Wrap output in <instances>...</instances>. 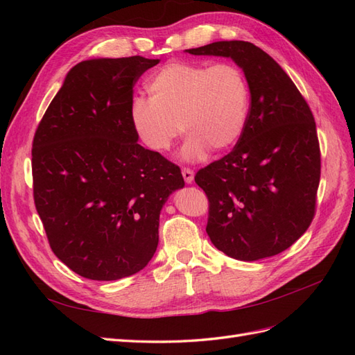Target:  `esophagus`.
Masks as SVG:
<instances>
[{"mask_svg":"<svg viewBox=\"0 0 355 355\" xmlns=\"http://www.w3.org/2000/svg\"><path fill=\"white\" fill-rule=\"evenodd\" d=\"M182 176H184L187 184H192V182H194V171L191 168H182Z\"/></svg>","mask_w":355,"mask_h":355,"instance_id":"obj_1","label":"esophagus"}]
</instances>
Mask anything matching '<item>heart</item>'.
<instances>
[{"instance_id":"1","label":"heart","mask_w":355,"mask_h":355,"mask_svg":"<svg viewBox=\"0 0 355 355\" xmlns=\"http://www.w3.org/2000/svg\"><path fill=\"white\" fill-rule=\"evenodd\" d=\"M149 99L137 96L130 105L136 135L151 151L164 154L182 128L188 133L182 155L201 159L227 151L239 142L249 118L250 89L234 63L173 62L146 81Z\"/></svg>"}]
</instances>
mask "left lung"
<instances>
[{"instance_id":"1","label":"left lung","mask_w":355,"mask_h":355,"mask_svg":"<svg viewBox=\"0 0 355 355\" xmlns=\"http://www.w3.org/2000/svg\"><path fill=\"white\" fill-rule=\"evenodd\" d=\"M185 51L232 59L250 89L237 145L196 175L210 202V241L245 262L282 253L302 237L315 211L320 146L313 112L283 68L252 42L216 41Z\"/></svg>"}]
</instances>
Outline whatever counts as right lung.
Here are the masks:
<instances>
[{"label": "right lung", "mask_w": 355, "mask_h": 355, "mask_svg": "<svg viewBox=\"0 0 355 355\" xmlns=\"http://www.w3.org/2000/svg\"><path fill=\"white\" fill-rule=\"evenodd\" d=\"M158 62H80L34 136V200L50 247L89 280L144 270L158 245L159 211L185 187L178 166L137 144L130 118L133 85Z\"/></svg>", "instance_id": "obj_1"}]
</instances>
